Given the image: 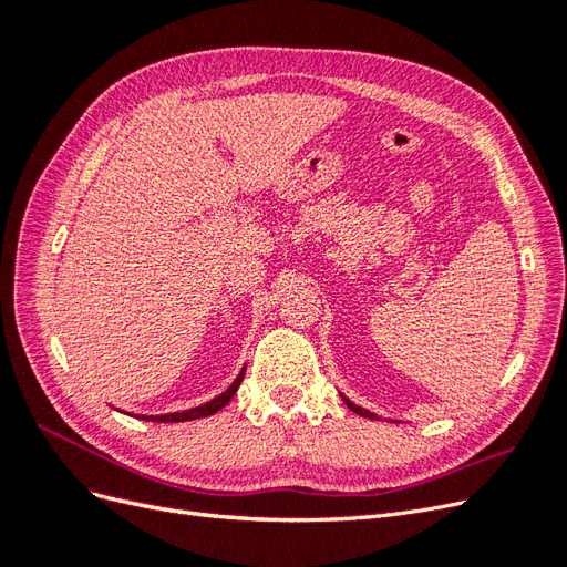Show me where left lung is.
<instances>
[{
	"instance_id": "obj_1",
	"label": "left lung",
	"mask_w": 567,
	"mask_h": 567,
	"mask_svg": "<svg viewBox=\"0 0 567 567\" xmlns=\"http://www.w3.org/2000/svg\"><path fill=\"white\" fill-rule=\"evenodd\" d=\"M340 398H342V402H346L352 411H354V414H359V416H364V419H375V421H379V416H375L373 414V411H369V409H362V406H357L354 402H350L348 398H346V394H340Z\"/></svg>"
}]
</instances>
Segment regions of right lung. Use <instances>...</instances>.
<instances>
[{
	"instance_id": "obj_1",
	"label": "right lung",
	"mask_w": 567,
	"mask_h": 567,
	"mask_svg": "<svg viewBox=\"0 0 567 567\" xmlns=\"http://www.w3.org/2000/svg\"><path fill=\"white\" fill-rule=\"evenodd\" d=\"M244 373H246V367L241 369V373L236 375L234 383H231L225 392L217 394L215 400L205 402V404H200V406L186 409V411H175V414H161V416H136V419H142V421H156V423H179V421H194V419H203V416H213V414H217V411H219L221 406H227V404H229V400H231L234 394H236L238 385H241V381H244Z\"/></svg>"
}]
</instances>
